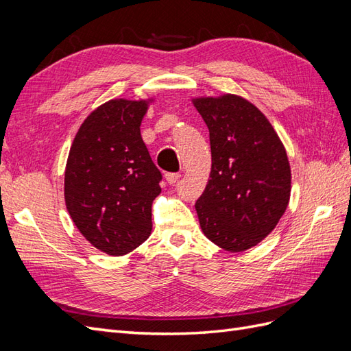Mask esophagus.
<instances>
[{
	"label": "esophagus",
	"instance_id": "esophagus-1",
	"mask_svg": "<svg viewBox=\"0 0 351 351\" xmlns=\"http://www.w3.org/2000/svg\"><path fill=\"white\" fill-rule=\"evenodd\" d=\"M180 177H182V174H180V173H167L165 174V180H167L169 184L177 183L178 180H180Z\"/></svg>",
	"mask_w": 351,
	"mask_h": 351
}]
</instances>
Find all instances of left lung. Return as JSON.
I'll list each match as a JSON object with an SVG mask.
<instances>
[{
	"instance_id": "1",
	"label": "left lung",
	"mask_w": 351,
	"mask_h": 351,
	"mask_svg": "<svg viewBox=\"0 0 351 351\" xmlns=\"http://www.w3.org/2000/svg\"><path fill=\"white\" fill-rule=\"evenodd\" d=\"M209 129L210 178L196 202L205 236L230 252L267 237L287 209L291 173L280 137L253 104L236 95L193 101Z\"/></svg>"
}]
</instances>
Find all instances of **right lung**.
Here are the masks:
<instances>
[{"instance_id":"1","label":"right lung","mask_w":351,"mask_h":351,"mask_svg":"<svg viewBox=\"0 0 351 351\" xmlns=\"http://www.w3.org/2000/svg\"><path fill=\"white\" fill-rule=\"evenodd\" d=\"M145 101L112 99L74 137L64 196L74 224L95 247L121 256L151 234L152 202L162 174L141 136Z\"/></svg>"}]
</instances>
